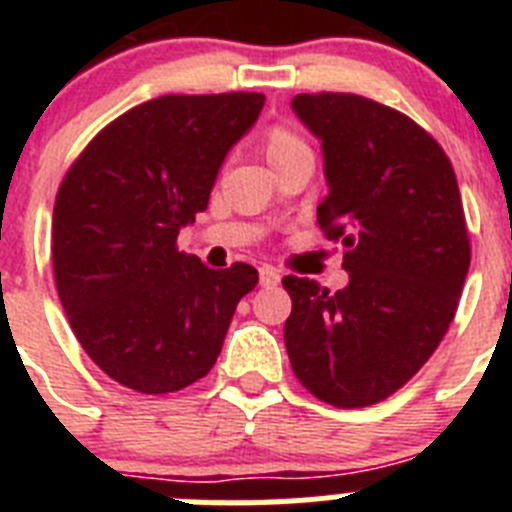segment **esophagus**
Masks as SVG:
<instances>
[{"label":"esophagus","instance_id":"esophagus-1","mask_svg":"<svg viewBox=\"0 0 512 512\" xmlns=\"http://www.w3.org/2000/svg\"><path fill=\"white\" fill-rule=\"evenodd\" d=\"M279 279H282V274H279L274 266H261L259 269V282L261 287H277Z\"/></svg>","mask_w":512,"mask_h":512}]
</instances>
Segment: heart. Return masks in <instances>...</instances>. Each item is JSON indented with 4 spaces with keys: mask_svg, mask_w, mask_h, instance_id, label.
<instances>
[{
    "mask_svg": "<svg viewBox=\"0 0 512 512\" xmlns=\"http://www.w3.org/2000/svg\"><path fill=\"white\" fill-rule=\"evenodd\" d=\"M300 151H307V146L300 140V135H295L292 130L274 128L266 133L264 153L269 164H274V161H279V158L292 156V153H300Z\"/></svg>",
    "mask_w": 512,
    "mask_h": 512,
    "instance_id": "1",
    "label": "heart"
}]
</instances>
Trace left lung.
<instances>
[{
  "label": "left lung",
  "mask_w": 512,
  "mask_h": 512,
  "mask_svg": "<svg viewBox=\"0 0 512 512\" xmlns=\"http://www.w3.org/2000/svg\"><path fill=\"white\" fill-rule=\"evenodd\" d=\"M320 140L318 223L341 241L348 284L330 295L284 277V343L297 379L336 408L395 395L446 336L469 271L459 184L443 148L402 112L359 94H297Z\"/></svg>",
  "instance_id": "1"
}]
</instances>
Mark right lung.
<instances>
[{"label": "right lung", "mask_w": 512, "mask_h": 512, "mask_svg": "<svg viewBox=\"0 0 512 512\" xmlns=\"http://www.w3.org/2000/svg\"><path fill=\"white\" fill-rule=\"evenodd\" d=\"M266 97L166 94L110 122L71 166L53 207V271L81 348L143 395L189 387L215 366L259 271L210 269L176 251L207 210L230 148Z\"/></svg>", "instance_id": "obj_1"}]
</instances>
